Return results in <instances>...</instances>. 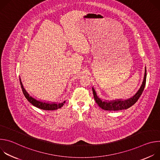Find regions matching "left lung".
<instances>
[{"mask_svg":"<svg viewBox=\"0 0 160 160\" xmlns=\"http://www.w3.org/2000/svg\"><path fill=\"white\" fill-rule=\"evenodd\" d=\"M146 68L145 67V73H144V77L142 83L140 88L139 89V90L132 98L127 99L126 100H123L122 99L112 100V101L102 100L101 98H99V96H98L96 91L95 90L94 88L92 87L94 98L96 103L102 109L107 110V111H119L122 109H127L130 107H131L132 106H133L137 101H138L142 93L143 92V90L146 85Z\"/></svg>","mask_w":160,"mask_h":160,"instance_id":"left-lung-1","label":"left lung"}]
</instances>
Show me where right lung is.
<instances>
[{
	"instance_id": "obj_1",
	"label": "right lung",
	"mask_w": 160,
	"mask_h": 160,
	"mask_svg": "<svg viewBox=\"0 0 160 160\" xmlns=\"http://www.w3.org/2000/svg\"><path fill=\"white\" fill-rule=\"evenodd\" d=\"M20 84L22 88V91L23 92L24 96L27 99V100L34 106L40 108L41 109L43 110H56L58 109L61 108L66 102V101H64L63 102L61 103H56V102H49L46 101H42L40 100H37L35 98L32 97L30 95V94L26 90V89L24 88L23 85H22L21 82V78H19Z\"/></svg>"
}]
</instances>
